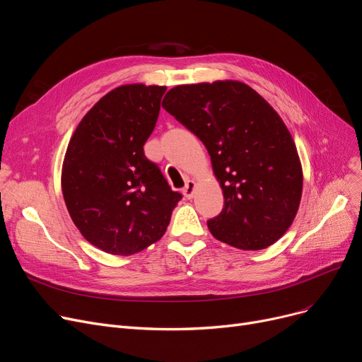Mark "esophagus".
I'll use <instances>...</instances> for the list:
<instances>
[{
	"instance_id": "obj_1",
	"label": "esophagus",
	"mask_w": 362,
	"mask_h": 362,
	"mask_svg": "<svg viewBox=\"0 0 362 362\" xmlns=\"http://www.w3.org/2000/svg\"><path fill=\"white\" fill-rule=\"evenodd\" d=\"M195 187H197V185H195L194 180H187L186 185H185V187H183V195H185L187 199H192L194 195H195Z\"/></svg>"
}]
</instances>
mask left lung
<instances>
[{"label": "left lung", "mask_w": 362, "mask_h": 362, "mask_svg": "<svg viewBox=\"0 0 362 362\" xmlns=\"http://www.w3.org/2000/svg\"><path fill=\"white\" fill-rule=\"evenodd\" d=\"M163 108L205 145L224 195L208 220L211 235L258 251L286 232L299 208L302 167L291 133L274 108L236 81L180 85Z\"/></svg>", "instance_id": "left-lung-1"}]
</instances>
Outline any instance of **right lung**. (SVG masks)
<instances>
[{
    "label": "right lung",
    "instance_id": "add662e5",
    "mask_svg": "<svg viewBox=\"0 0 362 362\" xmlns=\"http://www.w3.org/2000/svg\"><path fill=\"white\" fill-rule=\"evenodd\" d=\"M165 86L112 89L69 142L62 189L83 238L112 255L136 254L163 238L182 194L171 191L144 145L156 127Z\"/></svg>",
    "mask_w": 362,
    "mask_h": 362
}]
</instances>
